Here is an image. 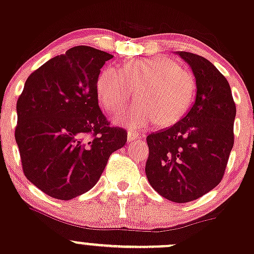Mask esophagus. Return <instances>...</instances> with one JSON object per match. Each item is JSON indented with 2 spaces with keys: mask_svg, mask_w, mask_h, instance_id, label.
Wrapping results in <instances>:
<instances>
[{
  "mask_svg": "<svg viewBox=\"0 0 254 254\" xmlns=\"http://www.w3.org/2000/svg\"><path fill=\"white\" fill-rule=\"evenodd\" d=\"M140 136L137 134H135V132L132 131H129L127 132V142H136V141L140 140Z\"/></svg>",
  "mask_w": 254,
  "mask_h": 254,
  "instance_id": "34e87169",
  "label": "esophagus"
}]
</instances>
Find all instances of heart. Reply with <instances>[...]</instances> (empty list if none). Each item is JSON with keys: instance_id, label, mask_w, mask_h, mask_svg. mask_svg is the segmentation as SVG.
<instances>
[{"instance_id": "obj_1", "label": "heart", "mask_w": 254, "mask_h": 254, "mask_svg": "<svg viewBox=\"0 0 254 254\" xmlns=\"http://www.w3.org/2000/svg\"><path fill=\"white\" fill-rule=\"evenodd\" d=\"M194 80L167 57L132 61L123 69L107 66L96 80V96L109 113L122 111L134 98L137 103L120 120L138 130L157 122L170 127L188 113L194 96Z\"/></svg>"}]
</instances>
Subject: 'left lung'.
<instances>
[{
  "mask_svg": "<svg viewBox=\"0 0 254 254\" xmlns=\"http://www.w3.org/2000/svg\"><path fill=\"white\" fill-rule=\"evenodd\" d=\"M178 53L196 79V100L183 119L147 136L146 176L164 198L186 203L199 198L223 179L234 146L236 117L230 85L205 58Z\"/></svg>",
  "mask_w": 254,
  "mask_h": 254,
  "instance_id": "1",
  "label": "left lung"
}]
</instances>
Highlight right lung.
Instances as JSON below:
<instances>
[{
  "label": "right lung",
  "instance_id": "add662e5",
  "mask_svg": "<svg viewBox=\"0 0 254 254\" xmlns=\"http://www.w3.org/2000/svg\"><path fill=\"white\" fill-rule=\"evenodd\" d=\"M113 56L75 46L26 79L18 98L15 142L26 179L57 199L91 190L127 131L109 125L98 107L96 80Z\"/></svg>",
  "mask_w": 254,
  "mask_h": 254
}]
</instances>
